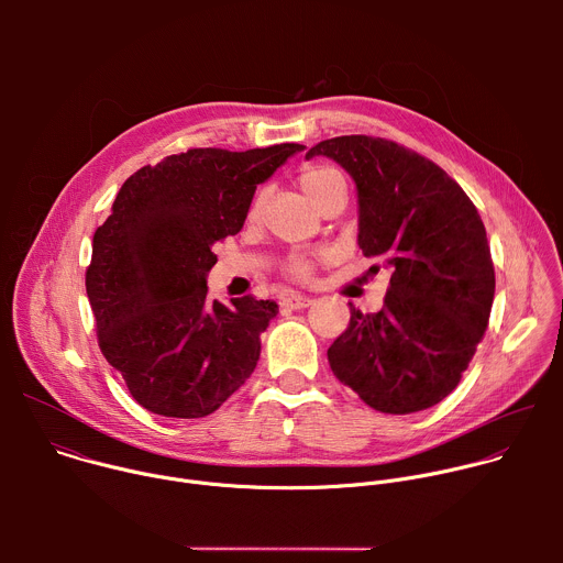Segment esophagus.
<instances>
[{
  "label": "esophagus",
  "instance_id": "esophagus-1",
  "mask_svg": "<svg viewBox=\"0 0 563 563\" xmlns=\"http://www.w3.org/2000/svg\"><path fill=\"white\" fill-rule=\"evenodd\" d=\"M309 305H311V298L302 296V294H287L283 298V307H287V309H305Z\"/></svg>",
  "mask_w": 563,
  "mask_h": 563
}]
</instances>
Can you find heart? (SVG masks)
<instances>
[{"label":"heart","instance_id":"heart-1","mask_svg":"<svg viewBox=\"0 0 563 563\" xmlns=\"http://www.w3.org/2000/svg\"><path fill=\"white\" fill-rule=\"evenodd\" d=\"M298 185L302 189V194L313 202L318 205L320 200H323L330 191L339 189V187H345L343 185V178L339 172L330 169V167H309L300 174L298 178ZM289 272L296 276V278H307L309 276V265L300 258L291 261L289 263Z\"/></svg>","mask_w":563,"mask_h":563}]
</instances>
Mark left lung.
Wrapping results in <instances>:
<instances>
[{
    "instance_id": "1",
    "label": "left lung",
    "mask_w": 563,
    "mask_h": 563,
    "mask_svg": "<svg viewBox=\"0 0 563 563\" xmlns=\"http://www.w3.org/2000/svg\"><path fill=\"white\" fill-rule=\"evenodd\" d=\"M313 155L354 180L358 247L389 269L380 311L350 305L330 367L378 412L428 410L459 385L488 328L495 267L486 227L441 167L396 142L343 135L305 157Z\"/></svg>"
}]
</instances>
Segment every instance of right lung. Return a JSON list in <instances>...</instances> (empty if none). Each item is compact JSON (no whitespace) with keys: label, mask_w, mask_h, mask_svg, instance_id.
Instances as JSON below:
<instances>
[{"label":"right lung","mask_w":563,"mask_h":563,"mask_svg":"<svg viewBox=\"0 0 563 563\" xmlns=\"http://www.w3.org/2000/svg\"><path fill=\"white\" fill-rule=\"evenodd\" d=\"M302 148L167 155L122 185L96 229L87 294L100 350L148 412L207 417L256 369L278 305L209 300L207 276L213 245L243 229L256 187Z\"/></svg>","instance_id":"obj_1"}]
</instances>
